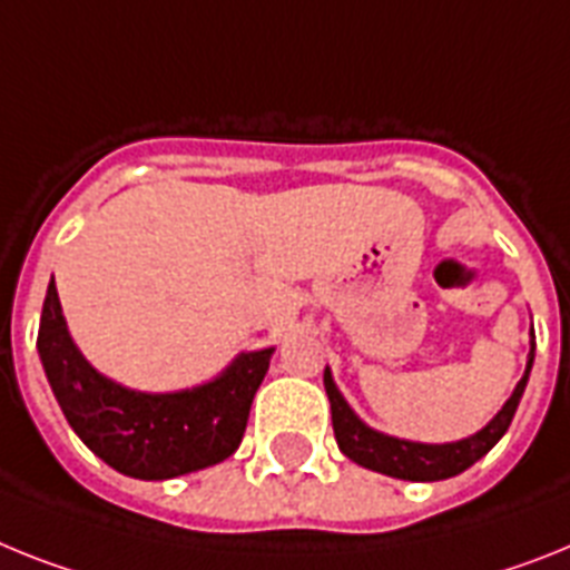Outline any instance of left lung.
<instances>
[{
    "label": "left lung",
    "instance_id": "obj_1",
    "mask_svg": "<svg viewBox=\"0 0 570 570\" xmlns=\"http://www.w3.org/2000/svg\"><path fill=\"white\" fill-rule=\"evenodd\" d=\"M533 351H537V342H533V333H530L528 367H524V376L519 380L510 400L501 405L499 414L481 432H475L472 438L455 440V443H414V440H400L376 432V429L365 425L353 414L351 405L344 403V396L338 394L330 367H324V389H327L330 396L333 432H336L338 449L358 466L382 472V475L403 478V481H443V478L461 475L463 470H470L472 463L481 461L513 423V414L519 409L524 385H528L530 367H533Z\"/></svg>",
    "mask_w": 570,
    "mask_h": 570
}]
</instances>
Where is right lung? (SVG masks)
I'll return each instance as SVG.
<instances>
[{
	"mask_svg": "<svg viewBox=\"0 0 570 570\" xmlns=\"http://www.w3.org/2000/svg\"><path fill=\"white\" fill-rule=\"evenodd\" d=\"M37 351L57 403L86 446L124 475L165 481L237 452L275 347L240 353L223 374L196 389L174 394L124 389L98 374L75 347L51 277Z\"/></svg>",
	"mask_w": 570,
	"mask_h": 570,
	"instance_id": "right-lung-1",
	"label": "right lung"
}]
</instances>
